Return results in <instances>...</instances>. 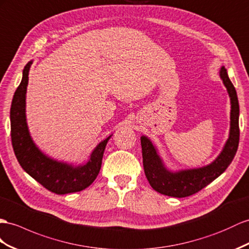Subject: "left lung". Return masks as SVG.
I'll use <instances>...</instances> for the list:
<instances>
[{
	"mask_svg": "<svg viewBox=\"0 0 249 249\" xmlns=\"http://www.w3.org/2000/svg\"><path fill=\"white\" fill-rule=\"evenodd\" d=\"M220 76L227 88L229 97H231V131H229V138L224 148L212 164L201 168L171 173L164 167V164L159 157L157 149L149 141V139L146 137L141 138L145 176L147 178L150 186L158 193L175 197L189 196L215 180L224 173L232 162L235 152L238 150L240 140L239 101L235 88L231 81L229 80L224 67H222L220 70Z\"/></svg>",
	"mask_w": 249,
	"mask_h": 249,
	"instance_id": "obj_1",
	"label": "left lung"
}]
</instances>
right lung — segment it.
Masks as SVG:
<instances>
[{"mask_svg":"<svg viewBox=\"0 0 249 249\" xmlns=\"http://www.w3.org/2000/svg\"><path fill=\"white\" fill-rule=\"evenodd\" d=\"M33 62L23 70V78L17 88L10 108L11 143L18 163L26 173L52 193L65 195L88 187L99 175L108 140L102 141L92 151L85 165H72L54 161L46 157L31 140L25 114V100L28 84V72Z\"/></svg>","mask_w":249,"mask_h":249,"instance_id":"add662e5","label":"right lung"}]
</instances>
